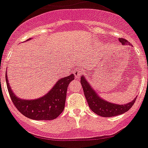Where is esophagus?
<instances>
[{"label":"esophagus","instance_id":"1","mask_svg":"<svg viewBox=\"0 0 148 148\" xmlns=\"http://www.w3.org/2000/svg\"><path fill=\"white\" fill-rule=\"evenodd\" d=\"M81 74H82V71L80 70V69H77L74 70V74L77 77H79V76L81 75Z\"/></svg>","mask_w":148,"mask_h":148}]
</instances>
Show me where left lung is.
I'll list each match as a JSON object with an SVG mask.
<instances>
[{
	"instance_id": "8db88e82",
	"label": "left lung",
	"mask_w": 148,
	"mask_h": 148,
	"mask_svg": "<svg viewBox=\"0 0 148 148\" xmlns=\"http://www.w3.org/2000/svg\"><path fill=\"white\" fill-rule=\"evenodd\" d=\"M119 41L123 45H128V44L130 45L125 38H120ZM80 82L83 88L84 94H85V99L88 101L89 107L93 112L101 117L109 118V117H113V116L123 114L125 112L130 110L132 106L134 104V102L136 101V98H135L132 101L124 105H122V104L118 105V104L107 102L104 100H102L97 96L93 88L90 86L89 83L87 82L85 77H81Z\"/></svg>"
}]
</instances>
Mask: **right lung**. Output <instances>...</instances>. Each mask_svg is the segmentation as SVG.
<instances>
[{
	"label": "right lung",
	"instance_id": "1",
	"mask_svg": "<svg viewBox=\"0 0 148 148\" xmlns=\"http://www.w3.org/2000/svg\"><path fill=\"white\" fill-rule=\"evenodd\" d=\"M5 79L11 100L18 111L30 119L51 121L58 118L64 110L68 86L74 79V75L71 74L65 78L60 79L47 94L30 101L18 99L9 86L6 74Z\"/></svg>",
	"mask_w": 148,
	"mask_h": 148
}]
</instances>
